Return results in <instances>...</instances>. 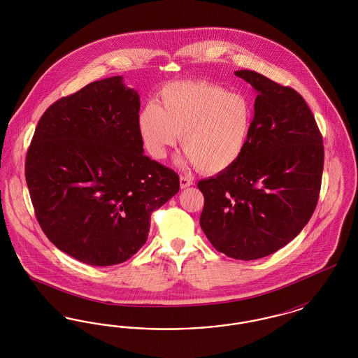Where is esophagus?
Wrapping results in <instances>:
<instances>
[{"label": "esophagus", "mask_w": 358, "mask_h": 358, "mask_svg": "<svg viewBox=\"0 0 358 358\" xmlns=\"http://www.w3.org/2000/svg\"><path fill=\"white\" fill-rule=\"evenodd\" d=\"M193 184V180L190 178V177H187V176H180V187H190Z\"/></svg>", "instance_id": "obj_1"}]
</instances>
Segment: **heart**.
I'll return each mask as SVG.
<instances>
[{
  "label": "heart",
  "mask_w": 358,
  "mask_h": 358,
  "mask_svg": "<svg viewBox=\"0 0 358 358\" xmlns=\"http://www.w3.org/2000/svg\"><path fill=\"white\" fill-rule=\"evenodd\" d=\"M162 107L148 103L138 114L139 136L162 159L182 138L187 159L204 173L234 166L254 126V106L240 94L208 82H176L164 88Z\"/></svg>",
  "instance_id": "b5f03b06"
}]
</instances>
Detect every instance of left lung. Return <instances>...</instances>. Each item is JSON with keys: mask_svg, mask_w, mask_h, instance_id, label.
<instances>
[{"mask_svg": "<svg viewBox=\"0 0 358 358\" xmlns=\"http://www.w3.org/2000/svg\"><path fill=\"white\" fill-rule=\"evenodd\" d=\"M235 75L257 92L254 126L238 162L199 181L204 194L200 225L229 257L255 260L289 244L318 203L324 143L305 99L255 71Z\"/></svg>", "mask_w": 358, "mask_h": 358, "instance_id": "obj_1", "label": "left lung"}]
</instances>
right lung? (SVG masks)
Returning <instances> with one entry per match:
<instances>
[{
    "label": "right lung",
    "mask_w": 358,
    "mask_h": 358,
    "mask_svg": "<svg viewBox=\"0 0 358 358\" xmlns=\"http://www.w3.org/2000/svg\"><path fill=\"white\" fill-rule=\"evenodd\" d=\"M122 80L92 82L51 104L25 159L43 232L90 266L120 264L136 254L150 215L180 189L176 171L143 154L139 95Z\"/></svg>",
    "instance_id": "1"
}]
</instances>
